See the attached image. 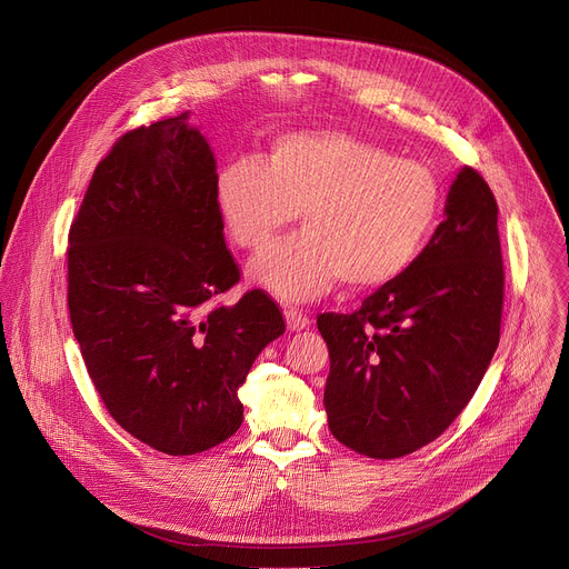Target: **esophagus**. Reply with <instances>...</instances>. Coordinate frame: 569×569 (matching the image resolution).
<instances>
[{
    "mask_svg": "<svg viewBox=\"0 0 569 569\" xmlns=\"http://www.w3.org/2000/svg\"><path fill=\"white\" fill-rule=\"evenodd\" d=\"M286 323L290 330H303L310 326V317L306 312H301L299 308H288L286 310Z\"/></svg>",
    "mask_w": 569,
    "mask_h": 569,
    "instance_id": "esophagus-1",
    "label": "esophagus"
}]
</instances>
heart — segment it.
I'll list each match as a JSON object with an SVG mask.
<instances>
[{
	"mask_svg": "<svg viewBox=\"0 0 569 569\" xmlns=\"http://www.w3.org/2000/svg\"><path fill=\"white\" fill-rule=\"evenodd\" d=\"M214 201L230 241L248 252L270 246L301 212L303 232L254 259L250 277L281 299L303 301L339 279L370 290L402 277L436 228L440 184L418 160L317 129L281 133L266 158L223 164Z\"/></svg>",
	"mask_w": 569,
	"mask_h": 569,
	"instance_id": "b5f03b06",
	"label": "heart"
}]
</instances>
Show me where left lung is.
Masks as SVG:
<instances>
[{"label": "left lung", "mask_w": 569, "mask_h": 569, "mask_svg": "<svg viewBox=\"0 0 569 569\" xmlns=\"http://www.w3.org/2000/svg\"><path fill=\"white\" fill-rule=\"evenodd\" d=\"M445 214L402 277L350 315L317 317L330 355L328 427L368 458H402L440 438L498 348L505 297L498 206L476 169L458 173Z\"/></svg>", "instance_id": "left-lung-1"}]
</instances>
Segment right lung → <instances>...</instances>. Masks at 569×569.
<instances>
[{"instance_id": "add662e5", "label": "right lung", "mask_w": 569, "mask_h": 569, "mask_svg": "<svg viewBox=\"0 0 569 569\" xmlns=\"http://www.w3.org/2000/svg\"><path fill=\"white\" fill-rule=\"evenodd\" d=\"M187 111L120 136L69 230L67 303L109 416L167 456L208 451L243 422L237 396L286 330L279 303L241 281L214 201L217 160Z\"/></svg>"}]
</instances>
